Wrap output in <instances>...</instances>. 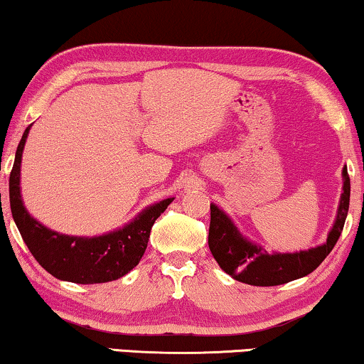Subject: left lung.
I'll return each mask as SVG.
<instances>
[{
    "label": "left lung",
    "instance_id": "1",
    "mask_svg": "<svg viewBox=\"0 0 364 364\" xmlns=\"http://www.w3.org/2000/svg\"><path fill=\"white\" fill-rule=\"evenodd\" d=\"M342 176L343 193L340 197L337 218L327 240L317 247L294 254H268L260 245L245 239L225 211L216 205H210L208 245L218 265L237 282L254 287H277L314 272L337 244L348 215L350 177L346 166L343 167Z\"/></svg>",
    "mask_w": 364,
    "mask_h": 364
}]
</instances>
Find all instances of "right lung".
Here are the masks:
<instances>
[{
  "mask_svg": "<svg viewBox=\"0 0 364 364\" xmlns=\"http://www.w3.org/2000/svg\"><path fill=\"white\" fill-rule=\"evenodd\" d=\"M31 127L26 128L16 151L9 176V203L13 220L33 259L50 275L71 283H105L127 275L141 260L154 221L174 198L148 206L132 223L104 236L76 237L55 232L33 220L21 198V158Z\"/></svg>",
  "mask_w": 364,
  "mask_h": 364,
  "instance_id": "1",
  "label": "right lung"
}]
</instances>
